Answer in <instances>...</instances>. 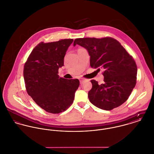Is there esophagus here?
Returning <instances> with one entry per match:
<instances>
[{"instance_id": "1", "label": "esophagus", "mask_w": 154, "mask_h": 154, "mask_svg": "<svg viewBox=\"0 0 154 154\" xmlns=\"http://www.w3.org/2000/svg\"><path fill=\"white\" fill-rule=\"evenodd\" d=\"M79 80H80V83H82L85 80L84 79H83V78H80L79 79Z\"/></svg>"}]
</instances>
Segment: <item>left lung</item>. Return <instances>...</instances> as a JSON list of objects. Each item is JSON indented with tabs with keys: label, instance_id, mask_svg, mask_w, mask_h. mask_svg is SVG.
<instances>
[{
	"label": "left lung",
	"instance_id": "8db88e82",
	"mask_svg": "<svg viewBox=\"0 0 154 154\" xmlns=\"http://www.w3.org/2000/svg\"><path fill=\"white\" fill-rule=\"evenodd\" d=\"M77 44L87 50L91 67L103 69V84L91 80L92 88L88 93L90 102L105 110L125 102L137 83V66L133 57L111 37L77 38L74 46Z\"/></svg>",
	"mask_w": 154,
	"mask_h": 154
}]
</instances>
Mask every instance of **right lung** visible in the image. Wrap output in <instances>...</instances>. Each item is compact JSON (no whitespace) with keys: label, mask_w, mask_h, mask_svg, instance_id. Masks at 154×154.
<instances>
[{"label":"right lung","mask_w":154,"mask_h":154,"mask_svg":"<svg viewBox=\"0 0 154 154\" xmlns=\"http://www.w3.org/2000/svg\"><path fill=\"white\" fill-rule=\"evenodd\" d=\"M73 39L38 44L30 54L23 68L28 94L40 107L51 113H60L72 104L80 82L58 75L64 58Z\"/></svg>","instance_id":"1"}]
</instances>
